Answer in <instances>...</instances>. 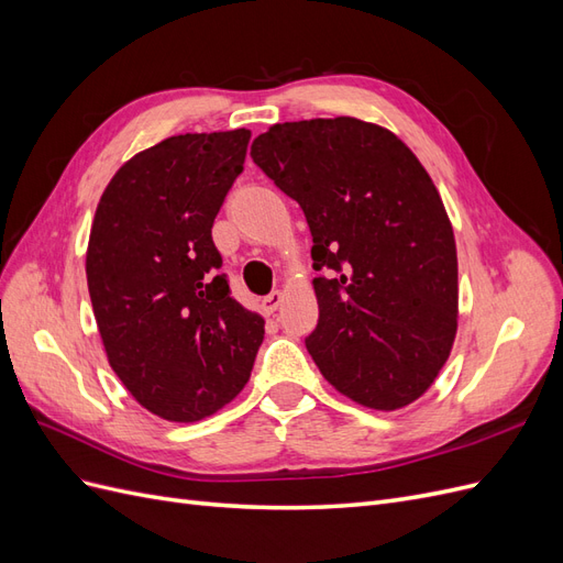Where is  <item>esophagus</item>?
Returning a JSON list of instances; mask_svg holds the SVG:
<instances>
[{
  "mask_svg": "<svg viewBox=\"0 0 563 563\" xmlns=\"http://www.w3.org/2000/svg\"><path fill=\"white\" fill-rule=\"evenodd\" d=\"M282 300H284V294H282V291H272L269 296H265V298H263L261 308H263V312H265V314H272V312H277V310H279Z\"/></svg>",
  "mask_w": 563,
  "mask_h": 563,
  "instance_id": "esophagus-1",
  "label": "esophagus"
}]
</instances>
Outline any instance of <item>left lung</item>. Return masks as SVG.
I'll use <instances>...</instances> for the list:
<instances>
[{
  "mask_svg": "<svg viewBox=\"0 0 563 563\" xmlns=\"http://www.w3.org/2000/svg\"><path fill=\"white\" fill-rule=\"evenodd\" d=\"M251 157L312 232L319 302L305 338L352 401L397 411L446 364L457 331V255L437 187L395 133L354 117L269 126Z\"/></svg>",
  "mask_w": 563,
  "mask_h": 563,
  "instance_id": "8db88e82",
  "label": "left lung"
}]
</instances>
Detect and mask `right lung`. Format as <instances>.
I'll list each match as a JSON object with an SVG mask.
<instances>
[{
    "label": "right lung",
    "instance_id": "right-lung-1",
    "mask_svg": "<svg viewBox=\"0 0 563 563\" xmlns=\"http://www.w3.org/2000/svg\"><path fill=\"white\" fill-rule=\"evenodd\" d=\"M251 131L172 135L131 157L93 216L87 282L112 371L172 422L213 416L246 385L265 321L230 296L211 228Z\"/></svg>",
    "mask_w": 563,
    "mask_h": 563
}]
</instances>
